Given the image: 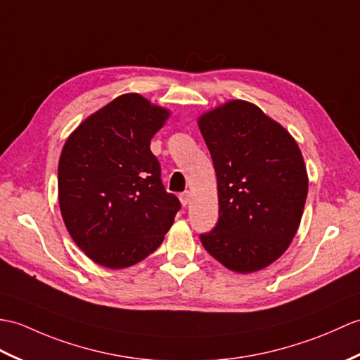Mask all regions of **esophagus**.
Masks as SVG:
<instances>
[{
  "mask_svg": "<svg viewBox=\"0 0 360 360\" xmlns=\"http://www.w3.org/2000/svg\"><path fill=\"white\" fill-rule=\"evenodd\" d=\"M180 202L185 207L191 203V193H189V191H185V193L180 194Z\"/></svg>",
  "mask_w": 360,
  "mask_h": 360,
  "instance_id": "obj_1",
  "label": "esophagus"
}]
</instances>
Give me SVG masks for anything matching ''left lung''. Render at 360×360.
Listing matches in <instances>:
<instances>
[{
  "instance_id": "8db88e82",
  "label": "left lung",
  "mask_w": 360,
  "mask_h": 360,
  "mask_svg": "<svg viewBox=\"0 0 360 360\" xmlns=\"http://www.w3.org/2000/svg\"><path fill=\"white\" fill-rule=\"evenodd\" d=\"M219 193V221L200 240L223 266L248 274L269 266L297 233L308 174L292 135L260 108L229 100L202 114Z\"/></svg>"
}]
</instances>
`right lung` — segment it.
I'll use <instances>...</instances> for the list:
<instances>
[{
	"label": "right lung",
	"instance_id": "1",
	"mask_svg": "<svg viewBox=\"0 0 360 360\" xmlns=\"http://www.w3.org/2000/svg\"><path fill=\"white\" fill-rule=\"evenodd\" d=\"M169 115L140 94H123L79 123L63 146L61 217L72 240L101 266L122 269L146 259L180 210L150 153V139Z\"/></svg>",
	"mask_w": 360,
	"mask_h": 360
}]
</instances>
